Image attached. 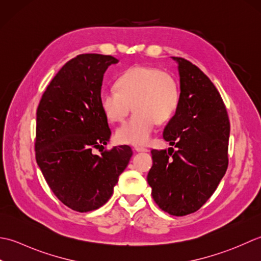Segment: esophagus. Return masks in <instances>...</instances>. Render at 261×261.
<instances>
[{"label": "esophagus", "instance_id": "34e87169", "mask_svg": "<svg viewBox=\"0 0 261 261\" xmlns=\"http://www.w3.org/2000/svg\"><path fill=\"white\" fill-rule=\"evenodd\" d=\"M134 150H135L136 152H148L147 148L142 147V146H134Z\"/></svg>", "mask_w": 261, "mask_h": 261}]
</instances>
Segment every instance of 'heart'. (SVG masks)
<instances>
[{
	"instance_id": "b5f03b06",
	"label": "heart",
	"mask_w": 261,
	"mask_h": 261,
	"mask_svg": "<svg viewBox=\"0 0 261 261\" xmlns=\"http://www.w3.org/2000/svg\"><path fill=\"white\" fill-rule=\"evenodd\" d=\"M115 88L99 94V106L111 123L123 121L133 106L135 114L116 130L121 144L146 145L158 121L171 120L181 99L177 80L151 66L128 68L117 77Z\"/></svg>"
}]
</instances>
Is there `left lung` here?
<instances>
[{"label": "left lung", "mask_w": 261, "mask_h": 261, "mask_svg": "<svg viewBox=\"0 0 261 261\" xmlns=\"http://www.w3.org/2000/svg\"><path fill=\"white\" fill-rule=\"evenodd\" d=\"M172 60L178 64L181 99L163 138L177 151H151L147 182L162 211L184 216L198 211L224 177L230 120L211 80L185 58Z\"/></svg>", "instance_id": "8db88e82"}]
</instances>
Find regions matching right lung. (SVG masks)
<instances>
[{
	"mask_svg": "<svg viewBox=\"0 0 261 261\" xmlns=\"http://www.w3.org/2000/svg\"><path fill=\"white\" fill-rule=\"evenodd\" d=\"M118 62L101 54L72 58L51 80L37 109V164L56 197L80 213L107 203L133 155L128 145L103 151L111 130L99 94L105 72Z\"/></svg>",
	"mask_w": 261,
	"mask_h": 261,
	"instance_id": "add662e5",
	"label": "right lung"
}]
</instances>
